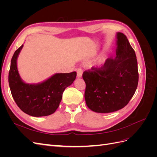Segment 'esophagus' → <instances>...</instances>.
<instances>
[{"label": "esophagus", "instance_id": "34e87169", "mask_svg": "<svg viewBox=\"0 0 157 157\" xmlns=\"http://www.w3.org/2000/svg\"><path fill=\"white\" fill-rule=\"evenodd\" d=\"M77 78H81L82 77V70L80 69V68H78L77 69Z\"/></svg>", "mask_w": 157, "mask_h": 157}]
</instances>
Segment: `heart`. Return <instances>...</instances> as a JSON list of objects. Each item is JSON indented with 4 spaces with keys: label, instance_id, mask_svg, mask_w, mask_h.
Segmentation results:
<instances>
[{
    "label": "heart",
    "instance_id": "heart-1",
    "mask_svg": "<svg viewBox=\"0 0 157 157\" xmlns=\"http://www.w3.org/2000/svg\"><path fill=\"white\" fill-rule=\"evenodd\" d=\"M104 63H105V61L104 60H102L101 62H100V65H104Z\"/></svg>",
    "mask_w": 157,
    "mask_h": 157
}]
</instances>
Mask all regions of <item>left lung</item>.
Wrapping results in <instances>:
<instances>
[{"label":"left lung","mask_w":157,"mask_h":157,"mask_svg":"<svg viewBox=\"0 0 157 157\" xmlns=\"http://www.w3.org/2000/svg\"><path fill=\"white\" fill-rule=\"evenodd\" d=\"M116 57L107 59L99 68L84 71V98L94 112L109 113L124 107L134 96L138 84L135 51L123 33H117Z\"/></svg>","instance_id":"left-lung-1"}]
</instances>
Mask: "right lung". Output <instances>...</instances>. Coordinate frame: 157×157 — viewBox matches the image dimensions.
<instances>
[{"label":"right lung","mask_w":157,"mask_h":157,"mask_svg":"<svg viewBox=\"0 0 157 157\" xmlns=\"http://www.w3.org/2000/svg\"><path fill=\"white\" fill-rule=\"evenodd\" d=\"M14 52L8 74V82L14 101L21 110L32 117L53 114L58 108L65 89L73 84L77 73H56L37 84L25 83L20 77L17 59L23 48Z\"/></svg>","instance_id":"right-lung-1"}]
</instances>
